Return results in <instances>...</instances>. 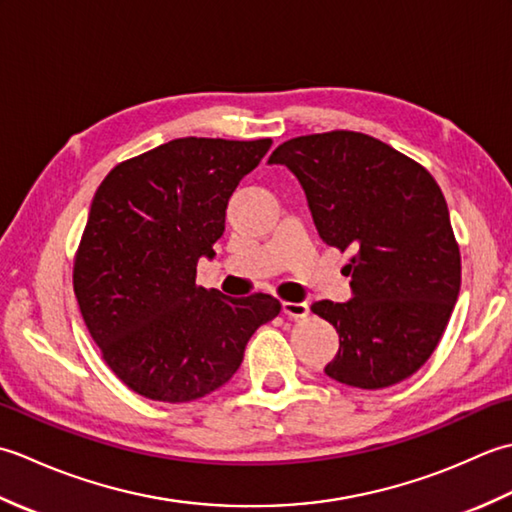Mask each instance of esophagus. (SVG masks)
<instances>
[{
	"label": "esophagus",
	"instance_id": "obj_1",
	"mask_svg": "<svg viewBox=\"0 0 512 512\" xmlns=\"http://www.w3.org/2000/svg\"><path fill=\"white\" fill-rule=\"evenodd\" d=\"M281 308H284V314L290 319H303V317H308V312H310L308 301H299V303L284 301L281 303Z\"/></svg>",
	"mask_w": 512,
	"mask_h": 512
}]
</instances>
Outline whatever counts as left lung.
Listing matches in <instances>:
<instances>
[{
  "label": "left lung",
  "mask_w": 512,
  "mask_h": 512,
  "mask_svg": "<svg viewBox=\"0 0 512 512\" xmlns=\"http://www.w3.org/2000/svg\"><path fill=\"white\" fill-rule=\"evenodd\" d=\"M268 162L295 173L323 242L356 250L345 266L352 299L312 303L339 332L325 374L361 389L416 374L460 295V248L438 182L394 147L343 129L286 140Z\"/></svg>",
  "instance_id": "1"
}]
</instances>
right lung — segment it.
Segmentation results:
<instances>
[{"label": "right lung", "instance_id": "add662e5", "mask_svg": "<svg viewBox=\"0 0 512 512\" xmlns=\"http://www.w3.org/2000/svg\"><path fill=\"white\" fill-rule=\"evenodd\" d=\"M270 138H176L129 158L96 189L74 259V295L94 343L149 400L189 402L231 380L259 325L281 303L195 284L213 259L228 198Z\"/></svg>", "mask_w": 512, "mask_h": 512}]
</instances>
